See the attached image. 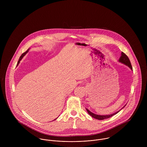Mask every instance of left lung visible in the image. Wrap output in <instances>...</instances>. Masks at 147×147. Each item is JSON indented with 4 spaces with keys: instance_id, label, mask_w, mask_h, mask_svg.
<instances>
[{
    "instance_id": "1",
    "label": "left lung",
    "mask_w": 147,
    "mask_h": 147,
    "mask_svg": "<svg viewBox=\"0 0 147 147\" xmlns=\"http://www.w3.org/2000/svg\"><path fill=\"white\" fill-rule=\"evenodd\" d=\"M121 63H123L127 65V66H128L132 70V65H131V64L130 62V61L128 58V57L127 56L126 54H125L123 52H122V54H121V57L119 59V61ZM125 107V106H124ZM86 111H88V113H89V114L92 116L93 118H96V119H97L98 120H104L105 119H107V118H109L111 117H113V115H115L116 114H117L119 111L115 113H113V114H110V115H97V114H95L94 113H92V112H90L88 109H86Z\"/></svg>"
}]
</instances>
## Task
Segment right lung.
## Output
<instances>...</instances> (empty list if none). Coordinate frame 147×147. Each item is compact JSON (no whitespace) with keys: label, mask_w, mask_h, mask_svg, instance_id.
<instances>
[{"label":"right lung","mask_w":147,"mask_h":147,"mask_svg":"<svg viewBox=\"0 0 147 147\" xmlns=\"http://www.w3.org/2000/svg\"><path fill=\"white\" fill-rule=\"evenodd\" d=\"M28 52V50H26L25 53H22V55L20 56V58H19V61H18V64H17V65L19 64V63H20V61H21V59L22 58V57H24V55H25Z\"/></svg>","instance_id":"add662e5"}]
</instances>
